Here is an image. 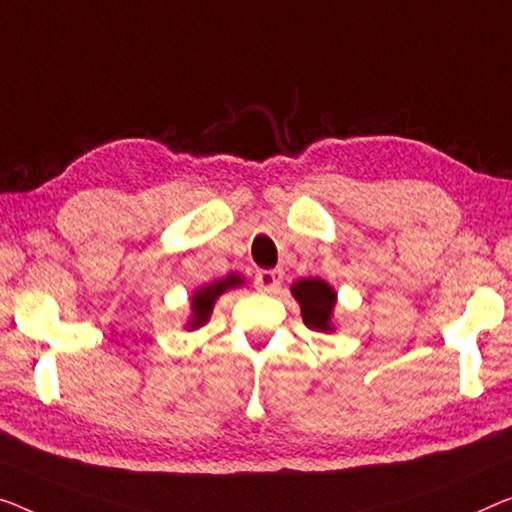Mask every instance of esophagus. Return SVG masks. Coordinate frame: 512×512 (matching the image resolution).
<instances>
[{"label":"esophagus","mask_w":512,"mask_h":512,"mask_svg":"<svg viewBox=\"0 0 512 512\" xmlns=\"http://www.w3.org/2000/svg\"><path fill=\"white\" fill-rule=\"evenodd\" d=\"M282 282V271L280 269H273V271H259L255 276V287L259 292H266V294H273L278 292Z\"/></svg>","instance_id":"1"}]
</instances>
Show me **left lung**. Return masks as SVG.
I'll use <instances>...</instances> for the list:
<instances>
[{
    "label": "left lung",
    "mask_w": 512,
    "mask_h": 512,
    "mask_svg": "<svg viewBox=\"0 0 512 512\" xmlns=\"http://www.w3.org/2000/svg\"><path fill=\"white\" fill-rule=\"evenodd\" d=\"M292 296L301 305L303 324L312 331L333 333V310L338 303V292L322 278H301L292 285Z\"/></svg>",
    "instance_id": "1"
}]
</instances>
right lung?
I'll use <instances>...</instances> for the list:
<instances>
[{"label": "right lung", "instance_id": "right-lung-1", "mask_svg": "<svg viewBox=\"0 0 512 512\" xmlns=\"http://www.w3.org/2000/svg\"><path fill=\"white\" fill-rule=\"evenodd\" d=\"M243 285V278L239 273H230L227 278H220V280H213L209 285H202L200 289H195L193 296H190V315H188V322L183 329L188 331H195L200 329L209 322L211 312H213V305L216 301L223 296L227 289L232 287H241Z\"/></svg>", "mask_w": 512, "mask_h": 512}]
</instances>
